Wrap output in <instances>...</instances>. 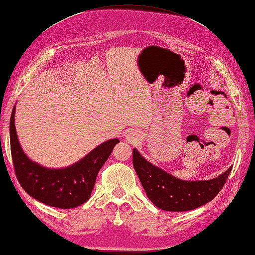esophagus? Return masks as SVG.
<instances>
[{
  "instance_id": "1",
  "label": "esophagus",
  "mask_w": 255,
  "mask_h": 255,
  "mask_svg": "<svg viewBox=\"0 0 255 255\" xmlns=\"http://www.w3.org/2000/svg\"><path fill=\"white\" fill-rule=\"evenodd\" d=\"M128 141L130 142L131 144H136L137 141H139V135H137L136 132H132L128 135Z\"/></svg>"
}]
</instances>
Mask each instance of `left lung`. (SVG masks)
Returning <instances> with one entry per match:
<instances>
[{
    "label": "left lung",
    "instance_id": "8db88e82",
    "mask_svg": "<svg viewBox=\"0 0 255 255\" xmlns=\"http://www.w3.org/2000/svg\"><path fill=\"white\" fill-rule=\"evenodd\" d=\"M133 167L145 194L155 206L168 212H186L211 202L229 178L232 167L211 180L178 179L145 160L133 149Z\"/></svg>",
    "mask_w": 255,
    "mask_h": 255
}]
</instances>
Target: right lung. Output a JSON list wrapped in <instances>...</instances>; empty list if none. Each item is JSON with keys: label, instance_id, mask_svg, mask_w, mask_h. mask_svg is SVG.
<instances>
[{"label": "right lung", "instance_id": "1", "mask_svg": "<svg viewBox=\"0 0 255 255\" xmlns=\"http://www.w3.org/2000/svg\"><path fill=\"white\" fill-rule=\"evenodd\" d=\"M14 116L15 106L10 120V142L13 166L22 188L31 197L52 207L69 209L86 203L91 197L98 171L120 140L103 142L71 166L46 168L32 161L22 150L15 131Z\"/></svg>", "mask_w": 255, "mask_h": 255}]
</instances>
